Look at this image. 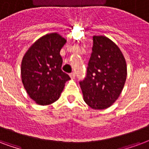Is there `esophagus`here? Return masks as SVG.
Segmentation results:
<instances>
[{
	"instance_id": "esophagus-1",
	"label": "esophagus",
	"mask_w": 149,
	"mask_h": 149,
	"mask_svg": "<svg viewBox=\"0 0 149 149\" xmlns=\"http://www.w3.org/2000/svg\"><path fill=\"white\" fill-rule=\"evenodd\" d=\"M70 77L71 78V79H74V77H75V74L74 73V72H72V73L70 74Z\"/></svg>"
}]
</instances>
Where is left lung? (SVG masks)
Returning a JSON list of instances; mask_svg holds the SVG:
<instances>
[{"instance_id": "obj_1", "label": "left lung", "mask_w": 149, "mask_h": 149, "mask_svg": "<svg viewBox=\"0 0 149 149\" xmlns=\"http://www.w3.org/2000/svg\"><path fill=\"white\" fill-rule=\"evenodd\" d=\"M94 46L86 79L80 82L83 100L93 109L109 108L118 100L126 81L127 65L116 43L94 36Z\"/></svg>"}]
</instances>
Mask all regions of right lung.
Instances as JSON below:
<instances>
[{
  "label": "right lung",
  "mask_w": 149,
  "mask_h": 149,
  "mask_svg": "<svg viewBox=\"0 0 149 149\" xmlns=\"http://www.w3.org/2000/svg\"><path fill=\"white\" fill-rule=\"evenodd\" d=\"M67 40L56 32L48 33L31 44L21 61V80L27 94L36 103L47 106L60 97L70 80L61 70L60 50Z\"/></svg>",
  "instance_id": "right-lung-1"
}]
</instances>
